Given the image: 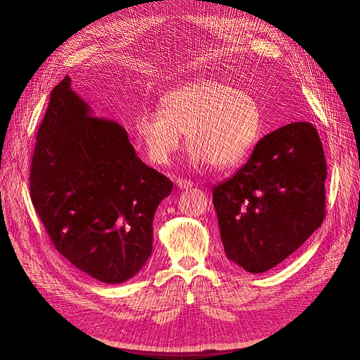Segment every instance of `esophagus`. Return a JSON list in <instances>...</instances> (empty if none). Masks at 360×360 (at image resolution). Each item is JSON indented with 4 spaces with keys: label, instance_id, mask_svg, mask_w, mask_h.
I'll return each mask as SVG.
<instances>
[{
    "label": "esophagus",
    "instance_id": "1",
    "mask_svg": "<svg viewBox=\"0 0 360 360\" xmlns=\"http://www.w3.org/2000/svg\"><path fill=\"white\" fill-rule=\"evenodd\" d=\"M176 183L179 189H189L193 186V183L191 180H184V179H179Z\"/></svg>",
    "mask_w": 360,
    "mask_h": 360
}]
</instances>
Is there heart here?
<instances>
[{
	"label": "heart",
	"mask_w": 360,
	"mask_h": 360,
	"mask_svg": "<svg viewBox=\"0 0 360 360\" xmlns=\"http://www.w3.org/2000/svg\"><path fill=\"white\" fill-rule=\"evenodd\" d=\"M261 129L255 97L217 79H197L162 96L159 111H141L134 122L138 147L153 165H167L186 135L189 162L216 169L236 167L254 147Z\"/></svg>",
	"instance_id": "b5f03b06"
}]
</instances>
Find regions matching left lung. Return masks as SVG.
Returning <instances> with one entry per match:
<instances>
[{
	"instance_id": "1",
	"label": "left lung",
	"mask_w": 360,
	"mask_h": 360,
	"mask_svg": "<svg viewBox=\"0 0 360 360\" xmlns=\"http://www.w3.org/2000/svg\"><path fill=\"white\" fill-rule=\"evenodd\" d=\"M326 159L317 129L297 122L261 138L213 188L225 255L250 274L278 266L323 224Z\"/></svg>"
}]
</instances>
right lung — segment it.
Here are the masks:
<instances>
[{
	"label": "right lung",
	"instance_id": "obj_1",
	"mask_svg": "<svg viewBox=\"0 0 360 360\" xmlns=\"http://www.w3.org/2000/svg\"><path fill=\"white\" fill-rule=\"evenodd\" d=\"M172 181L141 160L127 132L91 115L66 76L51 93L30 169L32 205L58 252L122 284L147 263L158 205Z\"/></svg>",
	"mask_w": 360,
	"mask_h": 360
}]
</instances>
